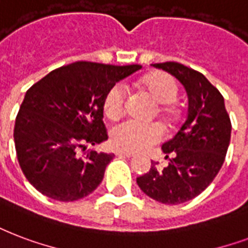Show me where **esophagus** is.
I'll return each mask as SVG.
<instances>
[{
    "mask_svg": "<svg viewBox=\"0 0 248 248\" xmlns=\"http://www.w3.org/2000/svg\"><path fill=\"white\" fill-rule=\"evenodd\" d=\"M116 155H117V156H124V157H128V158L134 156V154H130V152H124V151H121V149H117Z\"/></svg>",
    "mask_w": 248,
    "mask_h": 248,
    "instance_id": "esophagus-1",
    "label": "esophagus"
}]
</instances>
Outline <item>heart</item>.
Here are the masks:
<instances>
[{
    "label": "heart",
    "mask_w": 248,
    "mask_h": 248,
    "mask_svg": "<svg viewBox=\"0 0 248 248\" xmlns=\"http://www.w3.org/2000/svg\"><path fill=\"white\" fill-rule=\"evenodd\" d=\"M139 88L158 103V113L166 121L173 122L178 111L170 103L178 96V84L165 73H152L139 80ZM126 91L122 84H114L108 90L103 101L104 114L117 120L124 113ZM164 137L158 124H139L135 121H124L110 130V141L117 149L124 152H141L156 144Z\"/></svg>",
    "instance_id": "b5f03b06"
}]
</instances>
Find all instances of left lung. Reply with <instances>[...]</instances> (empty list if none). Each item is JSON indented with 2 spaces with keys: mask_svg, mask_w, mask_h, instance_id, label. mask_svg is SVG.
<instances>
[{
  "mask_svg": "<svg viewBox=\"0 0 248 248\" xmlns=\"http://www.w3.org/2000/svg\"><path fill=\"white\" fill-rule=\"evenodd\" d=\"M174 75L188 97L187 118L173 139L162 144V152L173 155L169 165L151 170L137 178L138 186L149 198L162 204H181L207 188L225 161L232 134V122L222 94L203 74L178 62L154 63Z\"/></svg>",
  "mask_w": 248,
  "mask_h": 248,
  "instance_id": "8db88e82",
  "label": "left lung"
}]
</instances>
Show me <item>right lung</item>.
I'll use <instances>...</instances> for the list:
<instances>
[{"instance_id": "obj_1", "label": "right lung", "mask_w": 248, "mask_h": 248, "mask_svg": "<svg viewBox=\"0 0 248 248\" xmlns=\"http://www.w3.org/2000/svg\"><path fill=\"white\" fill-rule=\"evenodd\" d=\"M140 65L79 61L53 70L26 92L15 118L20 169L37 191L74 202L90 195L114 155L86 151L107 140L103 101L108 90Z\"/></svg>"}]
</instances>
